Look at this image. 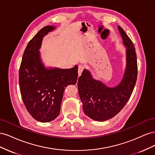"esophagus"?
Masks as SVG:
<instances>
[{
    "label": "esophagus",
    "mask_w": 155,
    "mask_h": 155,
    "mask_svg": "<svg viewBox=\"0 0 155 155\" xmlns=\"http://www.w3.org/2000/svg\"><path fill=\"white\" fill-rule=\"evenodd\" d=\"M84 68H85V67H84L83 64H79L78 66V75H79V76H81V73L83 71Z\"/></svg>",
    "instance_id": "esophagus-1"
}]
</instances>
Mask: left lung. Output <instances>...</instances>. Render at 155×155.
Instances as JSON below:
<instances>
[{
	"mask_svg": "<svg viewBox=\"0 0 155 155\" xmlns=\"http://www.w3.org/2000/svg\"><path fill=\"white\" fill-rule=\"evenodd\" d=\"M126 47V67L118 85L109 87L94 79L91 72L84 69L78 81V93L85 114L91 119L104 121L113 118L123 109L132 94L137 79L138 67L135 48L132 41L118 26Z\"/></svg>",
	"mask_w": 155,
	"mask_h": 155,
	"instance_id": "left-lung-1",
	"label": "left lung"
}]
</instances>
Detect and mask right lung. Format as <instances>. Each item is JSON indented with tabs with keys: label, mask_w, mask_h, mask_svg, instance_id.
I'll return each mask as SVG.
<instances>
[{
	"label": "right lung",
	"mask_w": 155,
	"mask_h": 155,
	"mask_svg": "<svg viewBox=\"0 0 155 155\" xmlns=\"http://www.w3.org/2000/svg\"><path fill=\"white\" fill-rule=\"evenodd\" d=\"M53 26L43 28L31 39L23 54L19 69L20 91L23 103L31 116L41 122L57 118L65 88L75 85L78 67L69 69L46 68L39 49L45 35L55 30Z\"/></svg>",
	"instance_id": "1"
}]
</instances>
